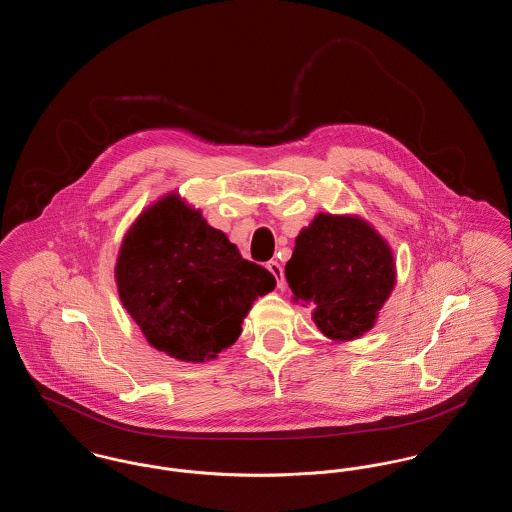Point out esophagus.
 Listing matches in <instances>:
<instances>
[{
  "mask_svg": "<svg viewBox=\"0 0 512 512\" xmlns=\"http://www.w3.org/2000/svg\"><path fill=\"white\" fill-rule=\"evenodd\" d=\"M267 268L274 274L276 282H278V288L284 286V268L278 263V261H268Z\"/></svg>",
  "mask_w": 512,
  "mask_h": 512,
  "instance_id": "obj_1",
  "label": "esophagus"
}]
</instances>
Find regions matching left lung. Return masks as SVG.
<instances>
[{"label": "left lung", "instance_id": "obj_1", "mask_svg": "<svg viewBox=\"0 0 512 512\" xmlns=\"http://www.w3.org/2000/svg\"><path fill=\"white\" fill-rule=\"evenodd\" d=\"M286 280L293 301L313 309L318 330L345 343L374 328L395 288L397 268L390 244L370 222L318 213L295 238Z\"/></svg>", "mask_w": 512, "mask_h": 512}]
</instances>
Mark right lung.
I'll list each match as a JSON object with an SVG mask.
<instances>
[{"instance_id": "1", "label": "right lung", "mask_w": 512, "mask_h": 512, "mask_svg": "<svg viewBox=\"0 0 512 512\" xmlns=\"http://www.w3.org/2000/svg\"><path fill=\"white\" fill-rule=\"evenodd\" d=\"M115 282L147 343L184 363L217 359L240 338L253 301L276 288L267 268L245 261L226 234L176 192L132 222Z\"/></svg>"}]
</instances>
